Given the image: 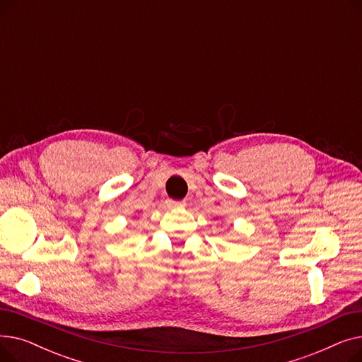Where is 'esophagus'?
I'll return each instance as SVG.
<instances>
[{
  "label": "esophagus",
  "mask_w": 362,
  "mask_h": 362,
  "mask_svg": "<svg viewBox=\"0 0 362 362\" xmlns=\"http://www.w3.org/2000/svg\"><path fill=\"white\" fill-rule=\"evenodd\" d=\"M165 204H167V206H168V208L183 206V202H180V201H175V199H167V201H165Z\"/></svg>",
  "instance_id": "esophagus-1"
}]
</instances>
